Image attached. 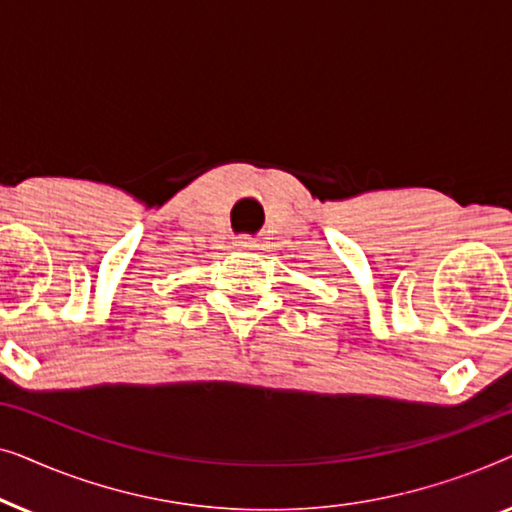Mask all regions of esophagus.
Returning a JSON list of instances; mask_svg holds the SVG:
<instances>
[{
  "label": "esophagus",
  "mask_w": 512,
  "mask_h": 512,
  "mask_svg": "<svg viewBox=\"0 0 512 512\" xmlns=\"http://www.w3.org/2000/svg\"><path fill=\"white\" fill-rule=\"evenodd\" d=\"M235 247L242 249V251L256 249V240H254V237H249V235H240V237H235Z\"/></svg>",
  "instance_id": "34e87169"
}]
</instances>
